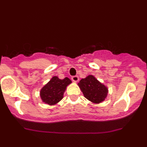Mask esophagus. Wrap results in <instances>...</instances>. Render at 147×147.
<instances>
[{
  "label": "esophagus",
  "instance_id": "esophagus-1",
  "mask_svg": "<svg viewBox=\"0 0 147 147\" xmlns=\"http://www.w3.org/2000/svg\"><path fill=\"white\" fill-rule=\"evenodd\" d=\"M72 80L74 82H79V77H78V76H73V77H72Z\"/></svg>",
  "mask_w": 147,
  "mask_h": 147
}]
</instances>
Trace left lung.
Listing matches in <instances>:
<instances>
[{"label":"left lung","instance_id":"left-lung-1","mask_svg":"<svg viewBox=\"0 0 147 147\" xmlns=\"http://www.w3.org/2000/svg\"><path fill=\"white\" fill-rule=\"evenodd\" d=\"M78 86L84 97L93 104H99L104 102L109 93L108 87L92 75L81 79Z\"/></svg>","mask_w":147,"mask_h":147}]
</instances>
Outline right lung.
<instances>
[{
  "instance_id": "right-lung-1",
  "label": "right lung",
  "mask_w": 147,
  "mask_h": 147,
  "mask_svg": "<svg viewBox=\"0 0 147 147\" xmlns=\"http://www.w3.org/2000/svg\"><path fill=\"white\" fill-rule=\"evenodd\" d=\"M72 81L68 77L60 79L54 76L40 90V97L42 102L50 106L55 105L63 98V94Z\"/></svg>"
}]
</instances>
